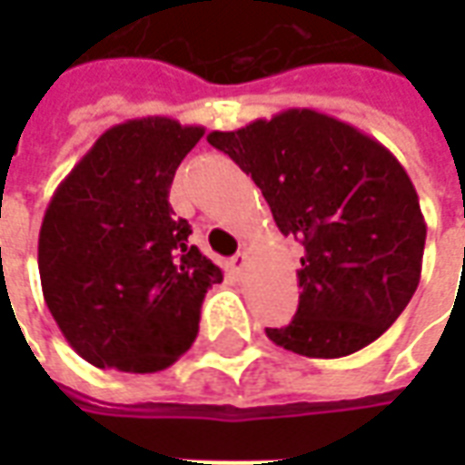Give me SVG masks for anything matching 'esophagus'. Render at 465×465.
<instances>
[{
    "instance_id": "esophagus-1",
    "label": "esophagus",
    "mask_w": 465,
    "mask_h": 465,
    "mask_svg": "<svg viewBox=\"0 0 465 465\" xmlns=\"http://www.w3.org/2000/svg\"><path fill=\"white\" fill-rule=\"evenodd\" d=\"M226 266H229V272L239 276V273L246 269V253H236V256H232V259L226 262Z\"/></svg>"
}]
</instances>
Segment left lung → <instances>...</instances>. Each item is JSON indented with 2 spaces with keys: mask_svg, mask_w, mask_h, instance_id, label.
Returning <instances> with one entry per match:
<instances>
[{
  "mask_svg": "<svg viewBox=\"0 0 465 465\" xmlns=\"http://www.w3.org/2000/svg\"><path fill=\"white\" fill-rule=\"evenodd\" d=\"M206 139L252 173L283 236L303 243L296 316L266 336L312 359H341L376 341L409 306L426 246L419 193L399 159L313 109Z\"/></svg>",
  "mask_w": 465,
  "mask_h": 465,
  "instance_id": "left-lung-1",
  "label": "left lung"
}]
</instances>
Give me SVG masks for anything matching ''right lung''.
Instances as JSON below:
<instances>
[{"label":"right lung","mask_w":465,"mask_h":465,"mask_svg":"<svg viewBox=\"0 0 465 465\" xmlns=\"http://www.w3.org/2000/svg\"><path fill=\"white\" fill-rule=\"evenodd\" d=\"M203 136L169 116L106 129L56 186L39 232L42 292L69 346L96 369L153 373L199 333L222 269L189 246L169 203L173 173Z\"/></svg>","instance_id":"add662e5"}]
</instances>
